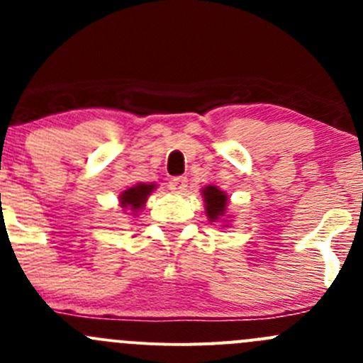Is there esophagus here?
<instances>
[{"instance_id":"34e87169","label":"esophagus","mask_w":363,"mask_h":363,"mask_svg":"<svg viewBox=\"0 0 363 363\" xmlns=\"http://www.w3.org/2000/svg\"><path fill=\"white\" fill-rule=\"evenodd\" d=\"M168 188H170L174 193H184L186 188H188V179L174 177L170 182H168Z\"/></svg>"}]
</instances>
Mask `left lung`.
<instances>
[{"label": "left lung", "instance_id": "1", "mask_svg": "<svg viewBox=\"0 0 363 363\" xmlns=\"http://www.w3.org/2000/svg\"><path fill=\"white\" fill-rule=\"evenodd\" d=\"M202 193L205 199V212H207L211 221H216L219 216L225 214L228 196H226L221 189L216 188V186H208V188L202 189Z\"/></svg>", "mask_w": 363, "mask_h": 363}]
</instances>
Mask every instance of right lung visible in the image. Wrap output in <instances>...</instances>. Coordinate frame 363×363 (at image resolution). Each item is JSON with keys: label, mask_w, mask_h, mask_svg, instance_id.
<instances>
[{"label": "right lung", "mask_w": 363, "mask_h": 363, "mask_svg": "<svg viewBox=\"0 0 363 363\" xmlns=\"http://www.w3.org/2000/svg\"><path fill=\"white\" fill-rule=\"evenodd\" d=\"M152 189H155L152 184H137L133 186V188L126 189V191H123V195H121V207H130L131 211H138V208H142V205L145 203V200L151 195Z\"/></svg>", "instance_id": "right-lung-1"}]
</instances>
